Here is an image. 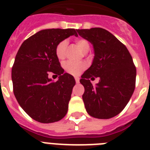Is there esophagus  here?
I'll use <instances>...</instances> for the list:
<instances>
[{
    "mask_svg": "<svg viewBox=\"0 0 150 150\" xmlns=\"http://www.w3.org/2000/svg\"><path fill=\"white\" fill-rule=\"evenodd\" d=\"M75 82H76V83H79V78L75 77Z\"/></svg>",
    "mask_w": 150,
    "mask_h": 150,
    "instance_id": "1",
    "label": "esophagus"
}]
</instances>
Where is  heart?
<instances>
[{"label":"heart","instance_id":"obj_1","mask_svg":"<svg viewBox=\"0 0 150 150\" xmlns=\"http://www.w3.org/2000/svg\"><path fill=\"white\" fill-rule=\"evenodd\" d=\"M76 44L80 48V50L84 53H86L89 50V42L85 39L77 40ZM67 47H68V42L66 40L61 41L57 45L56 49H55V54L59 60H63L65 57ZM86 65L84 62H75L72 61H68L64 64V68L66 71L72 75H79L80 73L86 68Z\"/></svg>","mask_w":150,"mask_h":150}]
</instances>
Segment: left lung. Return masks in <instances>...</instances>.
I'll return each mask as SVG.
<instances>
[{
	"label": "left lung",
	"mask_w": 150,
	"mask_h": 150,
	"mask_svg": "<svg viewBox=\"0 0 150 150\" xmlns=\"http://www.w3.org/2000/svg\"><path fill=\"white\" fill-rule=\"evenodd\" d=\"M79 36L93 45V64L80 79L85 92L82 100L87 113L100 119H109L125 107L135 87L136 68L125 46L102 28L79 29ZM99 77L96 86L91 80Z\"/></svg>",
	"instance_id": "left-lung-1"
}]
</instances>
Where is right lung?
<instances>
[{
    "label": "right lung",
    "instance_id": "right-lung-1",
    "mask_svg": "<svg viewBox=\"0 0 150 150\" xmlns=\"http://www.w3.org/2000/svg\"><path fill=\"white\" fill-rule=\"evenodd\" d=\"M74 29H43L22 43L11 70L13 92L18 103L29 117L40 123L58 121L65 116L74 86L72 75L64 73L55 54L57 45ZM54 73L56 82L49 78Z\"/></svg>",
    "mask_w": 150,
    "mask_h": 150
}]
</instances>
